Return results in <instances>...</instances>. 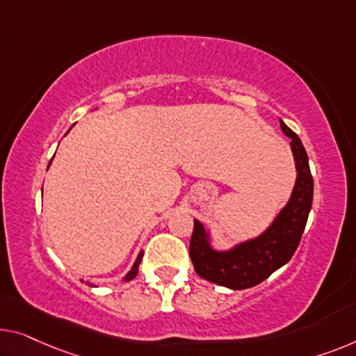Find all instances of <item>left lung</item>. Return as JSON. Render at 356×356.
Masks as SVG:
<instances>
[{
	"mask_svg": "<svg viewBox=\"0 0 356 356\" xmlns=\"http://www.w3.org/2000/svg\"><path fill=\"white\" fill-rule=\"evenodd\" d=\"M280 126L291 139L297 177L289 201L272 225L259 236L243 241L229 251H217L211 246L209 233L203 224L195 219L190 259L195 272L211 283L230 289L252 288L288 264L299 246L314 200V177L299 136L281 120Z\"/></svg>",
	"mask_w": 356,
	"mask_h": 356,
	"instance_id": "obj_1",
	"label": "left lung"
}]
</instances>
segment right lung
<instances>
[{"label": "right lung", "instance_id": "right-lung-1", "mask_svg": "<svg viewBox=\"0 0 356 356\" xmlns=\"http://www.w3.org/2000/svg\"><path fill=\"white\" fill-rule=\"evenodd\" d=\"M142 256H144V251H140V252H139V256H137L134 265H132V268L129 270V272L126 273V277L123 278L124 281H131L132 278H136L137 272H139V265H140V261H142ZM86 283H88V281H86ZM89 286H92V284H89Z\"/></svg>", "mask_w": 356, "mask_h": 356}]
</instances>
